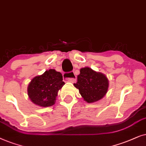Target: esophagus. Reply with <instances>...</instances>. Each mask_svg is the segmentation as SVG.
Wrapping results in <instances>:
<instances>
[{"instance_id": "esophagus-1", "label": "esophagus", "mask_w": 146, "mask_h": 146, "mask_svg": "<svg viewBox=\"0 0 146 146\" xmlns=\"http://www.w3.org/2000/svg\"><path fill=\"white\" fill-rule=\"evenodd\" d=\"M63 79L71 83H74L75 81H76V76H75V73H73V72L64 73Z\"/></svg>"}]
</instances>
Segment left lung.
<instances>
[{
	"label": "left lung",
	"mask_w": 146,
	"mask_h": 146,
	"mask_svg": "<svg viewBox=\"0 0 146 146\" xmlns=\"http://www.w3.org/2000/svg\"><path fill=\"white\" fill-rule=\"evenodd\" d=\"M74 86L85 102L93 103L106 96L109 87L108 79L104 74L93 71L89 67L81 68Z\"/></svg>",
	"instance_id": "8db88e82"
}]
</instances>
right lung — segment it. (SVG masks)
Listing matches in <instances>:
<instances>
[{"label":"right lung","instance_id":"right-lung-1","mask_svg":"<svg viewBox=\"0 0 146 146\" xmlns=\"http://www.w3.org/2000/svg\"><path fill=\"white\" fill-rule=\"evenodd\" d=\"M65 85L63 76L55 69L46 71L35 77L27 88L29 98L33 104L40 107H50L55 104L58 91Z\"/></svg>","mask_w":146,"mask_h":146}]
</instances>
